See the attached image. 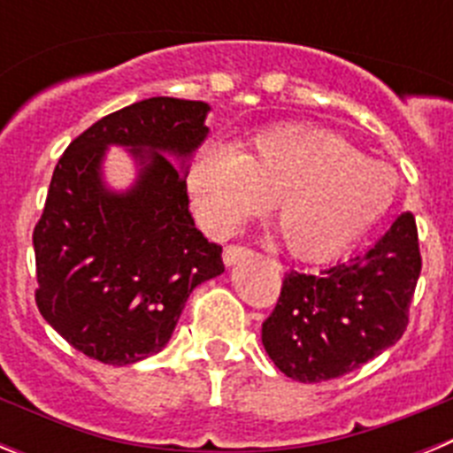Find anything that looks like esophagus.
I'll return each instance as SVG.
<instances>
[{"label": "esophagus", "instance_id": "esophagus-1", "mask_svg": "<svg viewBox=\"0 0 453 453\" xmlns=\"http://www.w3.org/2000/svg\"><path fill=\"white\" fill-rule=\"evenodd\" d=\"M251 251L247 250V247H240V245H229L226 250H224L222 258H224V265H234V263L242 261V258H247Z\"/></svg>", "mask_w": 453, "mask_h": 453}]
</instances>
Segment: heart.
<instances>
[{"label":"heart","instance_id":"b5f03b06","mask_svg":"<svg viewBox=\"0 0 453 453\" xmlns=\"http://www.w3.org/2000/svg\"><path fill=\"white\" fill-rule=\"evenodd\" d=\"M397 195L390 165L335 131L281 124L245 145H206L188 170V197L208 234L224 238L270 203L290 254L334 258L374 226Z\"/></svg>","mask_w":453,"mask_h":453}]
</instances>
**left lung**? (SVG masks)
<instances>
[{
	"label": "left lung",
	"instance_id": "1",
	"mask_svg": "<svg viewBox=\"0 0 453 453\" xmlns=\"http://www.w3.org/2000/svg\"><path fill=\"white\" fill-rule=\"evenodd\" d=\"M422 256L413 213H402L370 250L315 272H288L263 322V347L299 383L358 370L406 331Z\"/></svg>",
	"mask_w": 453,
	"mask_h": 453
}]
</instances>
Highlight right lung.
<instances>
[{"label": "right lung", "instance_id": "1", "mask_svg": "<svg viewBox=\"0 0 453 453\" xmlns=\"http://www.w3.org/2000/svg\"><path fill=\"white\" fill-rule=\"evenodd\" d=\"M206 102L150 97L70 142L34 229L35 303L74 349L131 365L167 345L190 292L224 272L188 211V161L208 135ZM134 156L127 191L103 181L108 146Z\"/></svg>", "mask_w": 453, "mask_h": 453}]
</instances>
